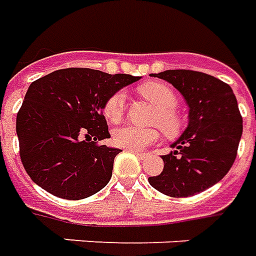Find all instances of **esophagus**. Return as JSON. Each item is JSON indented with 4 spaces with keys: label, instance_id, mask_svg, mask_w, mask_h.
Returning <instances> with one entry per match:
<instances>
[{
    "label": "esophagus",
    "instance_id": "34e87169",
    "mask_svg": "<svg viewBox=\"0 0 256 256\" xmlns=\"http://www.w3.org/2000/svg\"><path fill=\"white\" fill-rule=\"evenodd\" d=\"M134 153L136 154L138 157H139V158H144V156H146V154L144 153H140V152H134Z\"/></svg>",
    "mask_w": 256,
    "mask_h": 256
}]
</instances>
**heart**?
Returning <instances> with one entry per match:
<instances>
[{"instance_id": "heart-1", "label": "heart", "mask_w": 256, "mask_h": 256, "mask_svg": "<svg viewBox=\"0 0 256 256\" xmlns=\"http://www.w3.org/2000/svg\"><path fill=\"white\" fill-rule=\"evenodd\" d=\"M139 94L156 108L153 124L158 125L166 135H176L182 128V120L175 112L178 106L176 95L168 85L162 82H148L139 86ZM125 110V94L114 92L103 104V114L112 122H118ZM160 136L156 128H138L124 125L113 131V143L126 150H142L148 144L157 142Z\"/></svg>"}]
</instances>
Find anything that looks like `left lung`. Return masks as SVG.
<instances>
[{"label":"left lung","mask_w":256,"mask_h":256,"mask_svg":"<svg viewBox=\"0 0 256 256\" xmlns=\"http://www.w3.org/2000/svg\"><path fill=\"white\" fill-rule=\"evenodd\" d=\"M176 88L189 106V125L175 148L161 156L164 170L150 176L154 189L170 197H190L210 189L229 172L242 134L237 99L229 85L193 70L154 74Z\"/></svg>","instance_id":"left-lung-1"}]
</instances>
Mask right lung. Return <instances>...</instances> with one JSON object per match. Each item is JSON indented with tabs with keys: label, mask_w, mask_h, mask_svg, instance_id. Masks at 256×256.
Listing matches in <instances>:
<instances>
[{
	"label": "right lung",
	"mask_w": 256,
	"mask_h": 256,
	"mask_svg": "<svg viewBox=\"0 0 256 256\" xmlns=\"http://www.w3.org/2000/svg\"><path fill=\"white\" fill-rule=\"evenodd\" d=\"M138 80L72 67L32 82L18 112L16 134L22 164L32 182L66 200L102 190L121 152L99 144L110 138L103 104Z\"/></svg>",
	"instance_id": "obj_1"
}]
</instances>
